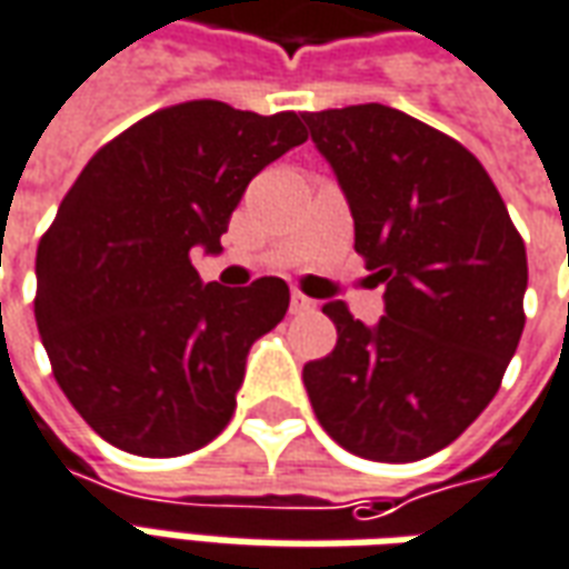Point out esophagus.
<instances>
[{
	"label": "esophagus",
	"mask_w": 569,
	"mask_h": 569,
	"mask_svg": "<svg viewBox=\"0 0 569 569\" xmlns=\"http://www.w3.org/2000/svg\"><path fill=\"white\" fill-rule=\"evenodd\" d=\"M289 311L311 313V311H317V301H311L308 296H301V292H292V298H289Z\"/></svg>",
	"instance_id": "esophagus-1"
}]
</instances>
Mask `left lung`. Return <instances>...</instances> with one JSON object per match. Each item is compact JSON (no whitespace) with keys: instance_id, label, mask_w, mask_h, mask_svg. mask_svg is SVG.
Returning <instances> with one entry per match:
<instances>
[{"instance_id":"left-lung-1","label":"left lung","mask_w":569,"mask_h":569,"mask_svg":"<svg viewBox=\"0 0 569 569\" xmlns=\"http://www.w3.org/2000/svg\"><path fill=\"white\" fill-rule=\"evenodd\" d=\"M339 178L353 249L385 283V317L323 313L339 341L301 379L353 456L416 462L487 409L523 332L527 249L475 153L385 104L301 113Z\"/></svg>"}]
</instances>
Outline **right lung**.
<instances>
[{
	"instance_id": "right-lung-1",
	"label": "right lung",
	"mask_w": 569,
	"mask_h": 569,
	"mask_svg": "<svg viewBox=\"0 0 569 569\" xmlns=\"http://www.w3.org/2000/svg\"><path fill=\"white\" fill-rule=\"evenodd\" d=\"M296 113L221 101L150 113L104 144L36 249V326L86 422L134 456H184L237 407L246 357L289 308V286L202 283L249 181L305 144Z\"/></svg>"
}]
</instances>
